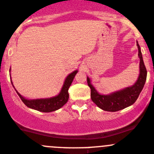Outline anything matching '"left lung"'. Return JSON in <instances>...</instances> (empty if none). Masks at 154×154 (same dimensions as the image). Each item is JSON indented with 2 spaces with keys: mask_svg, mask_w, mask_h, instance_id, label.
Returning a JSON list of instances; mask_svg holds the SVG:
<instances>
[{
  "mask_svg": "<svg viewBox=\"0 0 154 154\" xmlns=\"http://www.w3.org/2000/svg\"><path fill=\"white\" fill-rule=\"evenodd\" d=\"M138 48V56L140 58V74L136 83L130 87L125 88L123 90L113 92L110 95H101L98 93L90 83L87 77L88 86L91 89V99L102 110L115 112L132 105L139 96L147 79V69L143 61L141 48L137 41Z\"/></svg>",
  "mask_w": 154,
  "mask_h": 154,
  "instance_id": "8db88e82",
  "label": "left lung"
}]
</instances>
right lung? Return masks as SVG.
Instances as JSON below:
<instances>
[{"mask_svg": "<svg viewBox=\"0 0 154 154\" xmlns=\"http://www.w3.org/2000/svg\"><path fill=\"white\" fill-rule=\"evenodd\" d=\"M77 73V71H74V72L70 74L66 77L60 93L56 95V96L53 97V98L28 100L22 97L17 91H16V92L19 95V96L20 97L22 102L30 108L34 109V110H37L38 111L45 112V113L55 111V110L61 108L68 101V98H69L68 89H69L70 86H71V83L73 82V80H74ZM12 84H13V83H12Z\"/></svg>", "mask_w": 154, "mask_h": 154, "instance_id": "right-lung-1", "label": "right lung"}]
</instances>
